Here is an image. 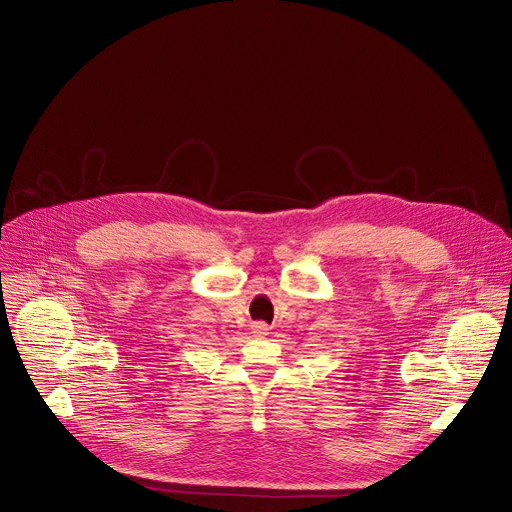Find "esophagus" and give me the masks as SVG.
I'll return each mask as SVG.
<instances>
[{"label": "esophagus", "instance_id": "34e87169", "mask_svg": "<svg viewBox=\"0 0 512 512\" xmlns=\"http://www.w3.org/2000/svg\"><path fill=\"white\" fill-rule=\"evenodd\" d=\"M252 331H254V335H258V337H262V335H266V331H268V327L264 325V323H254V327H252Z\"/></svg>", "mask_w": 512, "mask_h": 512}]
</instances>
